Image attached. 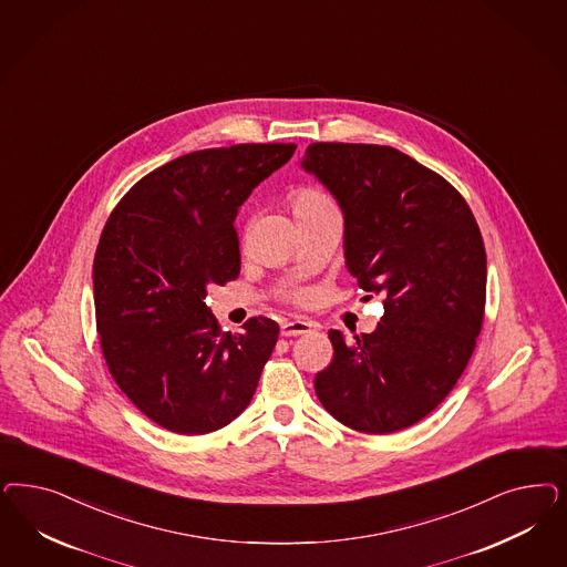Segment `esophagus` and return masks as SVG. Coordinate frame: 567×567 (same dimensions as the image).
Masks as SVG:
<instances>
[{"label": "esophagus", "instance_id": "obj_1", "mask_svg": "<svg viewBox=\"0 0 567 567\" xmlns=\"http://www.w3.org/2000/svg\"><path fill=\"white\" fill-rule=\"evenodd\" d=\"M317 328L311 321H302V319H288L281 323V336L292 338V336H302L309 333L312 329Z\"/></svg>", "mask_w": 567, "mask_h": 567}]
</instances>
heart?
I'll return each mask as SVG.
<instances>
[{"label":"heart","instance_id":"b5f03b06","mask_svg":"<svg viewBox=\"0 0 567 567\" xmlns=\"http://www.w3.org/2000/svg\"><path fill=\"white\" fill-rule=\"evenodd\" d=\"M290 202H292L293 217L296 219H307V217H315V215H323V213H329V210H336L333 202L329 200L321 189H315V187H300V189H296ZM288 298L296 300V302H305L307 300V292L290 290Z\"/></svg>","mask_w":567,"mask_h":567}]
</instances>
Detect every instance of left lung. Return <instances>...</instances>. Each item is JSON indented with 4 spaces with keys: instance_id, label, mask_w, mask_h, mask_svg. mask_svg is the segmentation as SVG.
Wrapping results in <instances>:
<instances>
[{
    "instance_id": "obj_1",
    "label": "left lung",
    "mask_w": 567,
    "mask_h": 567,
    "mask_svg": "<svg viewBox=\"0 0 567 567\" xmlns=\"http://www.w3.org/2000/svg\"><path fill=\"white\" fill-rule=\"evenodd\" d=\"M302 168L344 213L348 271L384 296L373 333L329 331L333 361L315 392L357 432H399L449 396L474 354L486 305L480 227L451 183L396 147L317 142Z\"/></svg>"
}]
</instances>
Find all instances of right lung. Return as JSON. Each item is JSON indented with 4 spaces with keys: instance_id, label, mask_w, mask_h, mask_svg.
<instances>
[{
    "instance_id": "obj_1",
    "label": "right lung",
    "mask_w": 567,
    "mask_h": 567,
    "mask_svg": "<svg viewBox=\"0 0 567 567\" xmlns=\"http://www.w3.org/2000/svg\"><path fill=\"white\" fill-rule=\"evenodd\" d=\"M293 144H238L179 156L110 213L93 258L95 328L110 375L147 420L200 436L250 404L279 326L252 317L223 333L206 286L239 275L236 217Z\"/></svg>"
}]
</instances>
